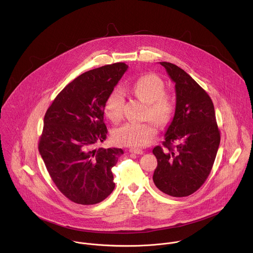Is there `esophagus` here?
<instances>
[{"label": "esophagus", "mask_w": 253, "mask_h": 253, "mask_svg": "<svg viewBox=\"0 0 253 253\" xmlns=\"http://www.w3.org/2000/svg\"><path fill=\"white\" fill-rule=\"evenodd\" d=\"M129 152H130V153H132V154H135V155H143V154H144V152H143L142 150H140V149H136V148H132V149H130V150H129Z\"/></svg>", "instance_id": "esophagus-1"}]
</instances>
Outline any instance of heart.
Masks as SVG:
<instances>
[{
  "mask_svg": "<svg viewBox=\"0 0 253 253\" xmlns=\"http://www.w3.org/2000/svg\"><path fill=\"white\" fill-rule=\"evenodd\" d=\"M131 91L148 104V115L160 122H167L175 110L172 95L165 91L164 81L156 75L148 74L137 79L131 86ZM124 94L120 88L112 89L104 102L106 117L116 123L123 116ZM158 133V125L154 121L127 122L116 128L112 133L114 143L121 146L145 147L151 143Z\"/></svg>",
  "mask_w": 253,
  "mask_h": 253,
  "instance_id": "b5f03b06",
  "label": "heart"
}]
</instances>
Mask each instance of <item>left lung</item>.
I'll list each match as a JSON object with an SVG mask.
<instances>
[{
	"label": "left lung",
	"mask_w": 253,
	"mask_h": 253,
	"mask_svg": "<svg viewBox=\"0 0 253 253\" xmlns=\"http://www.w3.org/2000/svg\"><path fill=\"white\" fill-rule=\"evenodd\" d=\"M175 84L174 116L165 134L164 147L153 180L164 193L185 197L197 191L209 176L220 146L215 108L208 93L181 68L160 62Z\"/></svg>",
	"instance_id": "8db88e82"
}]
</instances>
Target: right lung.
I'll use <instances>...</instances> for the list:
<instances>
[{"mask_svg":"<svg viewBox=\"0 0 253 253\" xmlns=\"http://www.w3.org/2000/svg\"><path fill=\"white\" fill-rule=\"evenodd\" d=\"M127 69L115 63L80 75L45 113L39 153L57 188L74 203L97 204L115 187L111 169L124 152L96 146L107 135L105 99Z\"/></svg>","mask_w":253,"mask_h":253,"instance_id":"right-lung-1","label":"right lung"}]
</instances>
